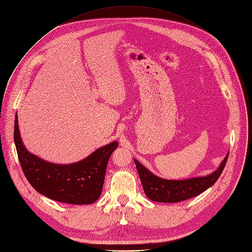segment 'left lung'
Segmentation results:
<instances>
[{"label":"left lung","mask_w":252,"mask_h":252,"mask_svg":"<svg viewBox=\"0 0 252 252\" xmlns=\"http://www.w3.org/2000/svg\"><path fill=\"white\" fill-rule=\"evenodd\" d=\"M228 155L229 154H227L219 168L212 174L206 177H197L182 181L162 179L152 174L136 159H134V163L144 191L150 200L163 203H176L196 197L210 188L223 172Z\"/></svg>","instance_id":"1"}]
</instances>
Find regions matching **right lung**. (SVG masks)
I'll use <instances>...</instances> for the list:
<instances>
[{
	"instance_id": "1",
	"label": "right lung",
	"mask_w": 252,
	"mask_h": 252,
	"mask_svg": "<svg viewBox=\"0 0 252 252\" xmlns=\"http://www.w3.org/2000/svg\"><path fill=\"white\" fill-rule=\"evenodd\" d=\"M14 141L21 168L31 186L52 200L75 204L94 203L100 196L107 162L118 142L110 143L70 165H56L29 153L21 141L16 113Z\"/></svg>"
}]
</instances>
